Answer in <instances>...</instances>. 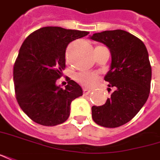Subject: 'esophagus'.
I'll return each instance as SVG.
<instances>
[{
    "label": "esophagus",
    "mask_w": 160,
    "mask_h": 160,
    "mask_svg": "<svg viewBox=\"0 0 160 160\" xmlns=\"http://www.w3.org/2000/svg\"><path fill=\"white\" fill-rule=\"evenodd\" d=\"M91 90H89L87 88H83V93H84V95H88L89 93H91Z\"/></svg>",
    "instance_id": "34e87169"
}]
</instances>
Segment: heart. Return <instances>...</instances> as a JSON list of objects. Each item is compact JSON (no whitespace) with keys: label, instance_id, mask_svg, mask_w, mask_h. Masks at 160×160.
Instances as JSON below:
<instances>
[{"label":"heart","instance_id":"1","mask_svg":"<svg viewBox=\"0 0 160 160\" xmlns=\"http://www.w3.org/2000/svg\"><path fill=\"white\" fill-rule=\"evenodd\" d=\"M78 82L85 86H92L98 80V76L92 72H81L77 75Z\"/></svg>","mask_w":160,"mask_h":160}]
</instances>
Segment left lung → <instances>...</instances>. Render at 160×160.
Returning a JSON list of instances; mask_svg holds the SVG:
<instances>
[{"mask_svg": "<svg viewBox=\"0 0 160 160\" xmlns=\"http://www.w3.org/2000/svg\"><path fill=\"white\" fill-rule=\"evenodd\" d=\"M89 38L110 49L112 62L104 80L115 89L104 104L92 106V118L103 127H118L132 119L149 97L152 68L148 51L140 39L122 29L95 33Z\"/></svg>", "mask_w": 160, "mask_h": 160, "instance_id": "8db88e82", "label": "left lung"}]
</instances>
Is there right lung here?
<instances>
[{
    "instance_id": "right-lung-1",
    "label": "right lung",
    "mask_w": 160,
    "mask_h": 160,
    "mask_svg": "<svg viewBox=\"0 0 160 160\" xmlns=\"http://www.w3.org/2000/svg\"><path fill=\"white\" fill-rule=\"evenodd\" d=\"M89 32L44 27L28 36L21 46L14 66L16 99L25 114L45 126L68 119L70 103L82 95L81 86L67 78L62 89L57 85L65 68V50L70 42Z\"/></svg>"
}]
</instances>
